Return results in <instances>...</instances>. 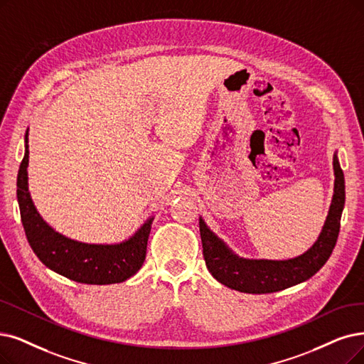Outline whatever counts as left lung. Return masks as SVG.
<instances>
[{"label": "left lung", "instance_id": "8db88e82", "mask_svg": "<svg viewBox=\"0 0 364 364\" xmlns=\"http://www.w3.org/2000/svg\"><path fill=\"white\" fill-rule=\"evenodd\" d=\"M333 170L334 188L324 225L311 248L297 257L285 259L240 257L218 237L200 216L203 257L213 278L240 293L266 294L281 291L314 276L326 264L339 236L341 216L345 206V178L338 151L333 154Z\"/></svg>", "mask_w": 364, "mask_h": 364}]
</instances>
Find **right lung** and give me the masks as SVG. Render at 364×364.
Wrapping results in <instances>:
<instances>
[{
  "instance_id": "obj_1",
  "label": "right lung",
  "mask_w": 364,
  "mask_h": 364,
  "mask_svg": "<svg viewBox=\"0 0 364 364\" xmlns=\"http://www.w3.org/2000/svg\"><path fill=\"white\" fill-rule=\"evenodd\" d=\"M28 129L25 155L18 171V203L21 220L30 246L43 264L65 278L91 285L119 284L136 274L144 258L151 227L149 216L132 236L114 243H88L64 236L38 213L28 190Z\"/></svg>"
}]
</instances>
